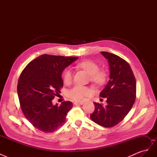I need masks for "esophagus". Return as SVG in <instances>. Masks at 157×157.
<instances>
[{"instance_id":"esophagus-1","label":"esophagus","mask_w":157,"mask_h":157,"mask_svg":"<svg viewBox=\"0 0 157 157\" xmlns=\"http://www.w3.org/2000/svg\"><path fill=\"white\" fill-rule=\"evenodd\" d=\"M84 103V102H82V101H75V103H74V104L75 105H82V104Z\"/></svg>"}]
</instances>
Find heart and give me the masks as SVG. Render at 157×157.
Here are the masks:
<instances>
[{
  "instance_id": "b5f03b06",
  "label": "heart",
  "mask_w": 157,
  "mask_h": 157,
  "mask_svg": "<svg viewBox=\"0 0 157 157\" xmlns=\"http://www.w3.org/2000/svg\"><path fill=\"white\" fill-rule=\"evenodd\" d=\"M78 67L86 70L90 75V80L97 86H101L105 83L107 74L105 70L99 69V65L92 60H86L77 64ZM73 73L72 70L68 69L63 74V81L66 84H69L73 81ZM92 90L82 85H75L67 92V96L74 101H83L84 99L91 96Z\"/></svg>"
}]
</instances>
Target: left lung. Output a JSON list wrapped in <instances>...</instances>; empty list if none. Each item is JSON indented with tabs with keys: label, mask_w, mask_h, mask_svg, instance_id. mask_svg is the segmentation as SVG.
<instances>
[{
	"label": "left lung",
	"mask_w": 157,
	"mask_h": 157,
	"mask_svg": "<svg viewBox=\"0 0 157 157\" xmlns=\"http://www.w3.org/2000/svg\"><path fill=\"white\" fill-rule=\"evenodd\" d=\"M101 54L108 59L110 80L99 96L106 98L105 107L94 103L95 110L90 115L96 124L111 128L121 122L134 105L136 97V81L133 71L126 61L109 52Z\"/></svg>",
	"instance_id": "obj_1"
}]
</instances>
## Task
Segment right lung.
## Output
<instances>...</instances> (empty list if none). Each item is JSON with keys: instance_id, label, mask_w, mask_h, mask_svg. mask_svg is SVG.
I'll return each instance as SVG.
<instances>
[{"instance_id": "obj_1", "label": "right lung", "mask_w": 157, "mask_h": 157, "mask_svg": "<svg viewBox=\"0 0 157 157\" xmlns=\"http://www.w3.org/2000/svg\"><path fill=\"white\" fill-rule=\"evenodd\" d=\"M77 59L43 54L22 71L17 86L20 107L28 121L38 130L53 132L65 122L72 102L63 101L58 106L52 101L63 87V71Z\"/></svg>"}]
</instances>
